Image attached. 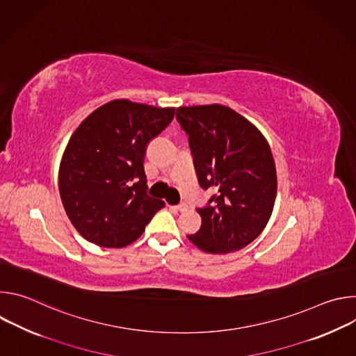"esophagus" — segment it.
Masks as SVG:
<instances>
[{"instance_id": "esophagus-1", "label": "esophagus", "mask_w": 356, "mask_h": 356, "mask_svg": "<svg viewBox=\"0 0 356 356\" xmlns=\"http://www.w3.org/2000/svg\"><path fill=\"white\" fill-rule=\"evenodd\" d=\"M187 204H184V202H183V204H179V206H176V210L177 211H180V213H184V211H187Z\"/></svg>"}]
</instances>
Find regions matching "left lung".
<instances>
[{"instance_id":"obj_1","label":"left lung","mask_w":356,"mask_h":356,"mask_svg":"<svg viewBox=\"0 0 356 356\" xmlns=\"http://www.w3.org/2000/svg\"><path fill=\"white\" fill-rule=\"evenodd\" d=\"M176 117L188 134L198 184L217 191L207 207L197 209L201 227L187 238L214 255L239 250L273 211L277 176L270 146L250 121L221 104L179 107Z\"/></svg>"}]
</instances>
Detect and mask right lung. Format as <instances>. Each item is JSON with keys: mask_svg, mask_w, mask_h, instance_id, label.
<instances>
[{"mask_svg": "<svg viewBox=\"0 0 356 356\" xmlns=\"http://www.w3.org/2000/svg\"><path fill=\"white\" fill-rule=\"evenodd\" d=\"M176 108L113 99L73 132L59 168L65 211L77 232L104 248L136 241L165 202L146 194L145 149Z\"/></svg>", "mask_w": 356, "mask_h": 356, "instance_id": "obj_1", "label": "right lung"}]
</instances>
